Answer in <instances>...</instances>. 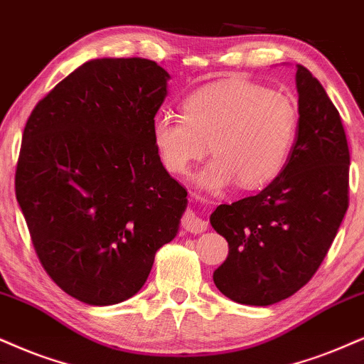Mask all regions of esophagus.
<instances>
[{
    "mask_svg": "<svg viewBox=\"0 0 364 364\" xmlns=\"http://www.w3.org/2000/svg\"><path fill=\"white\" fill-rule=\"evenodd\" d=\"M182 228L189 232H203L208 230V223L203 218H199L194 210H186V214L182 216Z\"/></svg>",
    "mask_w": 364,
    "mask_h": 364,
    "instance_id": "34e87169",
    "label": "esophagus"
}]
</instances>
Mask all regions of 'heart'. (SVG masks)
Returning <instances> with one entry per match:
<instances>
[{"label":"heart","mask_w":364,"mask_h":364,"mask_svg":"<svg viewBox=\"0 0 364 364\" xmlns=\"http://www.w3.org/2000/svg\"><path fill=\"white\" fill-rule=\"evenodd\" d=\"M183 116L159 114L151 138L168 172L183 175L209 151L199 186L221 191L268 186L284 172L299 132V107L284 92L248 80H223L192 92Z\"/></svg>","instance_id":"obj_1"}]
</instances>
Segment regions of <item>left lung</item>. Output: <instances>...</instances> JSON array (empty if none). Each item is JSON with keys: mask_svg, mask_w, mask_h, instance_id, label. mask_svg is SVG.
Listing matches in <instances>:
<instances>
[{"mask_svg": "<svg viewBox=\"0 0 364 364\" xmlns=\"http://www.w3.org/2000/svg\"><path fill=\"white\" fill-rule=\"evenodd\" d=\"M295 84L299 132L284 172L257 196L210 214L230 245L214 284L245 306H272L302 289L349 205V148L339 111L304 65H297Z\"/></svg>", "mask_w": 364, "mask_h": 364, "instance_id": "1", "label": "left lung"}]
</instances>
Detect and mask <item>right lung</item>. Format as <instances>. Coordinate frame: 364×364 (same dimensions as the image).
Wrapping results in <instances>:
<instances>
[{"mask_svg": "<svg viewBox=\"0 0 364 364\" xmlns=\"http://www.w3.org/2000/svg\"><path fill=\"white\" fill-rule=\"evenodd\" d=\"M168 79L148 58H94L26 121L16 200L45 272L89 306L133 297L187 208L151 138Z\"/></svg>", "mask_w": 364, "mask_h": 364, "instance_id": "right-lung-1", "label": "right lung"}]
</instances>
